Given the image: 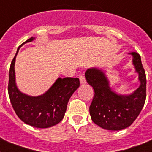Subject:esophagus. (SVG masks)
<instances>
[{"label":"esophagus","instance_id":"obj_1","mask_svg":"<svg viewBox=\"0 0 152 152\" xmlns=\"http://www.w3.org/2000/svg\"><path fill=\"white\" fill-rule=\"evenodd\" d=\"M79 79H80V84H86V79H85V77H84V75H80V77H79Z\"/></svg>","mask_w":152,"mask_h":152}]
</instances>
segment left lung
Returning <instances> with one entry per match:
<instances>
[{"mask_svg":"<svg viewBox=\"0 0 152 152\" xmlns=\"http://www.w3.org/2000/svg\"><path fill=\"white\" fill-rule=\"evenodd\" d=\"M132 64L139 75L140 85L130 94H119L111 88L105 72L99 68L87 70V82L93 87L95 94L90 106L93 122L101 128L118 131L131 126L144 107L146 98V77L141 57L130 52Z\"/></svg>","mask_w":152,"mask_h":152,"instance_id":"8db88e82","label":"left lung"}]
</instances>
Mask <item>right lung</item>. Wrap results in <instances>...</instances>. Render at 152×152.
Wrapping results in <instances>:
<instances>
[{
	"label": "right lung",
	"mask_w": 152,
	"mask_h": 152,
	"mask_svg": "<svg viewBox=\"0 0 152 152\" xmlns=\"http://www.w3.org/2000/svg\"><path fill=\"white\" fill-rule=\"evenodd\" d=\"M34 39L31 37L17 49L10 67L8 94L13 110L23 122L36 128H49L62 120L68 100L79 88L80 81L78 78L58 77L43 94L34 96L21 92L16 83V57L23 44Z\"/></svg>",
	"instance_id": "obj_1"
}]
</instances>
